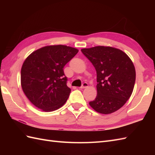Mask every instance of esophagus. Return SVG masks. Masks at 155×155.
Here are the masks:
<instances>
[{"instance_id":"esophagus-1","label":"esophagus","mask_w":155,"mask_h":155,"mask_svg":"<svg viewBox=\"0 0 155 155\" xmlns=\"http://www.w3.org/2000/svg\"><path fill=\"white\" fill-rule=\"evenodd\" d=\"M88 86V84L87 83H84L83 84V85H82V86L80 88H87Z\"/></svg>"}]
</instances>
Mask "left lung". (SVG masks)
<instances>
[{
  "label": "left lung",
  "mask_w": 155,
  "mask_h": 155,
  "mask_svg": "<svg viewBox=\"0 0 155 155\" xmlns=\"http://www.w3.org/2000/svg\"><path fill=\"white\" fill-rule=\"evenodd\" d=\"M81 52L97 71V94L90 106L104 114L118 110L133 93L136 79L133 61L124 52L112 47L97 46Z\"/></svg>",
  "instance_id": "1"
}]
</instances>
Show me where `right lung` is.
<instances>
[{"label":"right lung","instance_id":"add662e5","mask_svg":"<svg viewBox=\"0 0 155 155\" xmlns=\"http://www.w3.org/2000/svg\"><path fill=\"white\" fill-rule=\"evenodd\" d=\"M78 50L66 45H48L32 52L21 68V84L26 97L36 107L51 112L63 106L71 89L63 68Z\"/></svg>","mask_w":155,"mask_h":155}]
</instances>
